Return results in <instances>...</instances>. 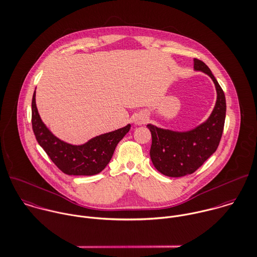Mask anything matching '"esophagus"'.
<instances>
[{"label":"esophagus","instance_id":"1","mask_svg":"<svg viewBox=\"0 0 257 257\" xmlns=\"http://www.w3.org/2000/svg\"><path fill=\"white\" fill-rule=\"evenodd\" d=\"M134 121H135V124H137V125L144 124V123L147 121V115L144 114V113H141V114H139V115L136 116V118H135Z\"/></svg>","mask_w":257,"mask_h":257}]
</instances>
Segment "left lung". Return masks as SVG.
Wrapping results in <instances>:
<instances>
[{
	"instance_id": "8db88e82",
	"label": "left lung",
	"mask_w": 257,
	"mask_h": 257,
	"mask_svg": "<svg viewBox=\"0 0 257 257\" xmlns=\"http://www.w3.org/2000/svg\"><path fill=\"white\" fill-rule=\"evenodd\" d=\"M194 70L208 75L216 89L217 99L208 119L188 131H173L148 124L152 136L150 157L163 175L182 177L195 172L217 149L226 115L223 90L205 63L194 59Z\"/></svg>"
}]
</instances>
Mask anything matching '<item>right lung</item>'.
<instances>
[{
	"instance_id": "obj_1",
	"label": "right lung",
	"mask_w": 257,
	"mask_h": 257,
	"mask_svg": "<svg viewBox=\"0 0 257 257\" xmlns=\"http://www.w3.org/2000/svg\"><path fill=\"white\" fill-rule=\"evenodd\" d=\"M32 126L36 139L55 165L68 175H95L110 162L117 144L129 132L131 125L96 136L84 144L73 145L56 137L42 121L36 91L32 99Z\"/></svg>"
}]
</instances>
